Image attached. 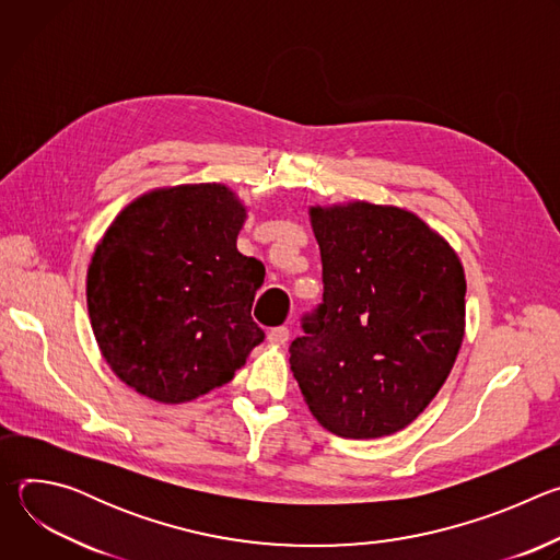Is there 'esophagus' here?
Segmentation results:
<instances>
[{"label":"esophagus","instance_id":"1","mask_svg":"<svg viewBox=\"0 0 560 560\" xmlns=\"http://www.w3.org/2000/svg\"><path fill=\"white\" fill-rule=\"evenodd\" d=\"M288 339H290V330H288L285 326H281V328H272V330L268 332V341H270L272 346H285V343H288Z\"/></svg>","mask_w":560,"mask_h":560}]
</instances>
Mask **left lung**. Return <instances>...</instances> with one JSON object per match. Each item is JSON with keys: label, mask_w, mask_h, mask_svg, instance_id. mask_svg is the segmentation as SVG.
I'll use <instances>...</instances> for the list:
<instances>
[{"label": "left lung", "mask_w": 560, "mask_h": 560, "mask_svg": "<svg viewBox=\"0 0 560 560\" xmlns=\"http://www.w3.org/2000/svg\"><path fill=\"white\" fill-rule=\"evenodd\" d=\"M324 301L303 316L290 368L312 417L337 436L410 425L445 383L465 335V272L415 212L312 206Z\"/></svg>", "instance_id": "8db88e82"}]
</instances>
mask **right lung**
<instances>
[{"label":"right lung","instance_id":"obj_1","mask_svg":"<svg viewBox=\"0 0 560 560\" xmlns=\"http://www.w3.org/2000/svg\"><path fill=\"white\" fill-rule=\"evenodd\" d=\"M246 206L223 184L159 188L110 223L89 266L86 299L113 372L159 404L228 383L264 330L253 301L266 268L236 250Z\"/></svg>","mask_w":560,"mask_h":560}]
</instances>
